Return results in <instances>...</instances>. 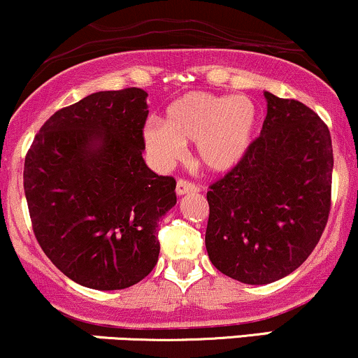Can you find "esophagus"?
I'll use <instances>...</instances> for the list:
<instances>
[{
  "label": "esophagus",
  "instance_id": "esophagus-1",
  "mask_svg": "<svg viewBox=\"0 0 358 358\" xmlns=\"http://www.w3.org/2000/svg\"><path fill=\"white\" fill-rule=\"evenodd\" d=\"M176 192H178V196L194 194V192H199V187H197L196 184L189 182V180L179 179V180H178V186H176Z\"/></svg>",
  "mask_w": 358,
  "mask_h": 358
}]
</instances>
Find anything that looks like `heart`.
I'll list each match as a JSON object with an SVG mask.
<instances>
[{"label": "heart", "instance_id": "obj_1", "mask_svg": "<svg viewBox=\"0 0 358 358\" xmlns=\"http://www.w3.org/2000/svg\"><path fill=\"white\" fill-rule=\"evenodd\" d=\"M258 122V107L250 96L189 92L166 108L162 124H145L142 137L159 166L174 164L184 144L196 142L197 162L213 174H226L246 159Z\"/></svg>", "mask_w": 358, "mask_h": 358}]
</instances>
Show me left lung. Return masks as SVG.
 <instances>
[{
	"label": "left lung",
	"instance_id": "8db88e82",
	"mask_svg": "<svg viewBox=\"0 0 358 358\" xmlns=\"http://www.w3.org/2000/svg\"><path fill=\"white\" fill-rule=\"evenodd\" d=\"M266 119L246 159L208 191L206 250L221 273L268 285L308 258L330 213V130L312 108L264 90Z\"/></svg>",
	"mask_w": 358,
	"mask_h": 358
}]
</instances>
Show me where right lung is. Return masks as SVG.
Returning a JSON list of instances; mask_svg holds the SVG:
<instances>
[{
	"mask_svg": "<svg viewBox=\"0 0 358 358\" xmlns=\"http://www.w3.org/2000/svg\"><path fill=\"white\" fill-rule=\"evenodd\" d=\"M147 113L141 88L95 92L55 112L24 159L38 243L82 287L129 288L159 259V221L178 197L142 157Z\"/></svg>",
	"mask_w": 358,
	"mask_h": 358,
	"instance_id": "right-lung-1",
	"label": "right lung"
}]
</instances>
